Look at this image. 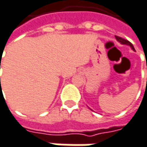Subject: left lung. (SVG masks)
I'll use <instances>...</instances> for the list:
<instances>
[{"mask_svg":"<svg viewBox=\"0 0 147 147\" xmlns=\"http://www.w3.org/2000/svg\"><path fill=\"white\" fill-rule=\"evenodd\" d=\"M115 38H116V40L120 42L121 44H123V45H127V46H129L131 48H132V50H134L135 51V48H134V46L129 41V40H124V39H123V38H121V37H119V36H115Z\"/></svg>","mask_w":147,"mask_h":147,"instance_id":"left-lung-1","label":"left lung"}]
</instances>
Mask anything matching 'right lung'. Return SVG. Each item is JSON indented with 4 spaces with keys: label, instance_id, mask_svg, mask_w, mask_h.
<instances>
[{
    "label": "right lung",
    "instance_id": "1",
    "mask_svg": "<svg viewBox=\"0 0 147 147\" xmlns=\"http://www.w3.org/2000/svg\"><path fill=\"white\" fill-rule=\"evenodd\" d=\"M0 80H1V79H0Z\"/></svg>",
    "mask_w": 147,
    "mask_h": 147
}]
</instances>
